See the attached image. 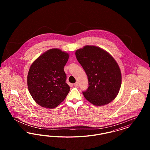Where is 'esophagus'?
<instances>
[{
	"mask_svg": "<svg viewBox=\"0 0 150 150\" xmlns=\"http://www.w3.org/2000/svg\"><path fill=\"white\" fill-rule=\"evenodd\" d=\"M74 86H76V87H78L79 86V83L78 82H76L74 84Z\"/></svg>",
	"mask_w": 150,
	"mask_h": 150,
	"instance_id": "1",
	"label": "esophagus"
}]
</instances>
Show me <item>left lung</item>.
<instances>
[{
    "instance_id": "1",
    "label": "left lung",
    "mask_w": 150,
    "mask_h": 150,
    "mask_svg": "<svg viewBox=\"0 0 150 150\" xmlns=\"http://www.w3.org/2000/svg\"><path fill=\"white\" fill-rule=\"evenodd\" d=\"M75 55L86 71L89 86L83 94L95 106L106 105L114 100L121 84L120 67L107 51L94 45H86Z\"/></svg>"
}]
</instances>
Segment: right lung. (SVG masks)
<instances>
[{
    "label": "right lung",
    "mask_w": 150,
    "mask_h": 150,
    "mask_svg": "<svg viewBox=\"0 0 150 150\" xmlns=\"http://www.w3.org/2000/svg\"><path fill=\"white\" fill-rule=\"evenodd\" d=\"M69 53L58 48L48 50L33 62L27 82L33 98L42 107L54 108L66 97L70 86L66 83L64 66Z\"/></svg>",
    "instance_id": "right-lung-1"
}]
</instances>
